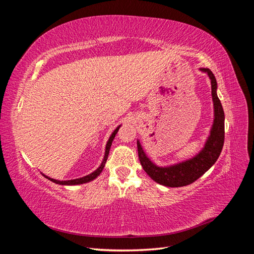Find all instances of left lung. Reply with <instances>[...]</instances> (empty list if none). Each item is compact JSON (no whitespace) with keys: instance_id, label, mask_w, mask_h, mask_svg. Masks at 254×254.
<instances>
[{"instance_id":"left-lung-1","label":"left lung","mask_w":254,"mask_h":254,"mask_svg":"<svg viewBox=\"0 0 254 254\" xmlns=\"http://www.w3.org/2000/svg\"><path fill=\"white\" fill-rule=\"evenodd\" d=\"M202 73H206L211 80L212 101L214 108L213 124L210 129L209 136L201 150L194 157L182 162L175 163L167 166H159L146 155L140 141H136L137 153L143 170L150 178L161 186L168 188L186 187L195 182L198 178L213 166L216 162L225 141V113L221 103L217 96V81L210 68L200 67Z\"/></svg>"}]
</instances>
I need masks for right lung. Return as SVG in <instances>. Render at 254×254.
Listing matches in <instances>:
<instances>
[{
  "label": "right lung",
  "instance_id": "1",
  "mask_svg": "<svg viewBox=\"0 0 254 254\" xmlns=\"http://www.w3.org/2000/svg\"><path fill=\"white\" fill-rule=\"evenodd\" d=\"M120 127H121V125H120V126H118L117 128H115L114 131L111 133V135H110V137H109L108 142H107V144H106L105 156H104V159H103V161H102V163H101V165H99V167H98V168H96V170H95L93 173H91V174H89V175H87V176H83V177H81V178L72 179V180H56V179H53V178H51V177H49V176H47V175H44V174H42V173H41V174L45 177V178L49 179L50 181H52V182H54V183L60 184V186H77V184L87 183V182H90V181H92V180H94L95 178H97V177L99 176V174H101V173H102V171L104 170L105 164H106V162H107V159H108L109 150H110V147H111V145H112L113 139H114L115 134L118 133Z\"/></svg>",
  "mask_w": 254,
  "mask_h": 254
}]
</instances>
